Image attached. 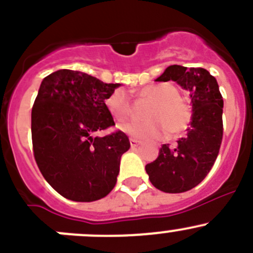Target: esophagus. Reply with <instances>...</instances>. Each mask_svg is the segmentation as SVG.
<instances>
[{
    "mask_svg": "<svg viewBox=\"0 0 253 253\" xmlns=\"http://www.w3.org/2000/svg\"><path fill=\"white\" fill-rule=\"evenodd\" d=\"M129 141H130L131 148H135V146H138L139 144H140V141H139L138 139H134V138H130V139H129Z\"/></svg>",
    "mask_w": 253,
    "mask_h": 253,
    "instance_id": "esophagus-1",
    "label": "esophagus"
}]
</instances>
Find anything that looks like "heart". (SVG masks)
<instances>
[{
	"label": "heart",
	"mask_w": 253,
	"mask_h": 253,
	"mask_svg": "<svg viewBox=\"0 0 253 253\" xmlns=\"http://www.w3.org/2000/svg\"><path fill=\"white\" fill-rule=\"evenodd\" d=\"M141 99L150 102L145 112L148 120L140 123H129L119 128L131 136L140 139H155L184 130L191 119L189 104L179 97L176 86L170 83H156L144 86L139 90ZM108 112L118 123H124L133 114V107L128 95L118 89L105 99Z\"/></svg>",
	"instance_id": "1"
}]
</instances>
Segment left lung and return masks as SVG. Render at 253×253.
<instances>
[{
	"mask_svg": "<svg viewBox=\"0 0 253 253\" xmlns=\"http://www.w3.org/2000/svg\"><path fill=\"white\" fill-rule=\"evenodd\" d=\"M156 82L174 81L190 93L191 125L176 146L164 144L156 160L145 167L150 182L160 191L179 194L197 186L211 168L222 141L223 99L217 81L204 68L170 66Z\"/></svg>",
	"mask_w": 253,
	"mask_h": 253,
	"instance_id": "obj_1",
	"label": "left lung"
}]
</instances>
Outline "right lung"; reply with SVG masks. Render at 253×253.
I'll return each mask as SVG.
<instances>
[{"instance_id": "obj_1", "label": "right lung", "mask_w": 253, "mask_h": 253, "mask_svg": "<svg viewBox=\"0 0 253 253\" xmlns=\"http://www.w3.org/2000/svg\"><path fill=\"white\" fill-rule=\"evenodd\" d=\"M119 85L71 69L53 72L41 83L31 118L33 154L43 177L66 199L99 200L117 184L128 136L120 130L103 138L93 134L115 125L105 99Z\"/></svg>"}]
</instances>
